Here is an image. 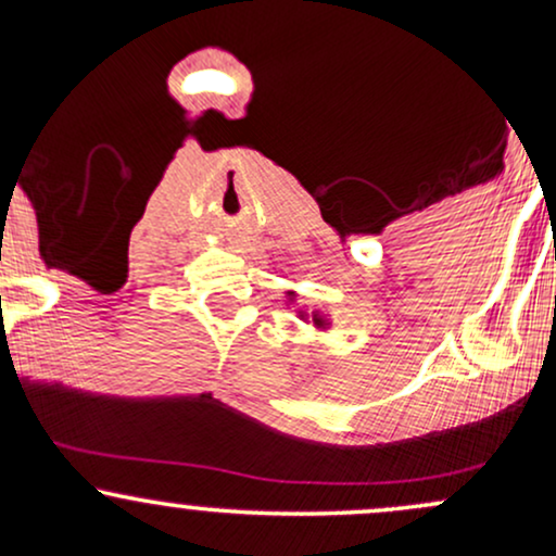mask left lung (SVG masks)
<instances>
[{"instance_id":"obj_1","label":"left lung","mask_w":556,"mask_h":556,"mask_svg":"<svg viewBox=\"0 0 556 556\" xmlns=\"http://www.w3.org/2000/svg\"><path fill=\"white\" fill-rule=\"evenodd\" d=\"M314 321L318 324V327H321V324H324V321H321V318H314Z\"/></svg>"}]
</instances>
